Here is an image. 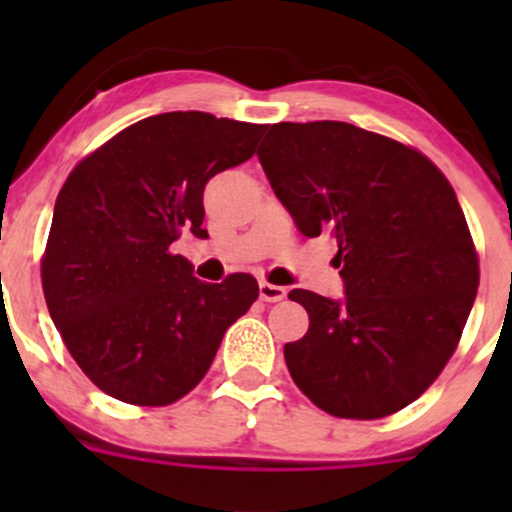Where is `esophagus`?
Listing matches in <instances>:
<instances>
[{
  "label": "esophagus",
  "mask_w": 512,
  "mask_h": 512,
  "mask_svg": "<svg viewBox=\"0 0 512 512\" xmlns=\"http://www.w3.org/2000/svg\"><path fill=\"white\" fill-rule=\"evenodd\" d=\"M260 298L267 303H279L286 298V289L284 286L276 284H267V281H260Z\"/></svg>",
  "instance_id": "esophagus-1"
}]
</instances>
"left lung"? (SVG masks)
Instances as JSON below:
<instances>
[{
	"mask_svg": "<svg viewBox=\"0 0 512 512\" xmlns=\"http://www.w3.org/2000/svg\"><path fill=\"white\" fill-rule=\"evenodd\" d=\"M308 238H337L342 301L293 289L310 315L284 346L293 383L339 419L419 399L455 354L479 260L455 190L424 154L349 122H279L257 151Z\"/></svg>",
	"mask_w": 512,
	"mask_h": 512,
	"instance_id": "8db88e82",
	"label": "left lung"
}]
</instances>
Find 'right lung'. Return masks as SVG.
<instances>
[{
    "mask_svg": "<svg viewBox=\"0 0 512 512\" xmlns=\"http://www.w3.org/2000/svg\"><path fill=\"white\" fill-rule=\"evenodd\" d=\"M262 132L199 110L163 113L122 129L69 173L43 291L69 354L105 395L139 407L178 402L257 301L250 274L204 284L170 245L182 231L207 236L204 187L248 161Z\"/></svg>",
    "mask_w": 512,
    "mask_h": 512,
    "instance_id": "obj_1",
    "label": "right lung"
}]
</instances>
